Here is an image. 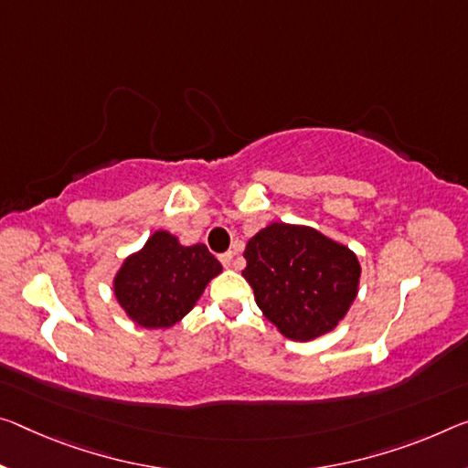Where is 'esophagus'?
<instances>
[{"label": "esophagus", "mask_w": 468, "mask_h": 468, "mask_svg": "<svg viewBox=\"0 0 468 468\" xmlns=\"http://www.w3.org/2000/svg\"><path fill=\"white\" fill-rule=\"evenodd\" d=\"M218 261H220L222 266H231V262H233V251H225V254H220Z\"/></svg>", "instance_id": "34e87169"}]
</instances>
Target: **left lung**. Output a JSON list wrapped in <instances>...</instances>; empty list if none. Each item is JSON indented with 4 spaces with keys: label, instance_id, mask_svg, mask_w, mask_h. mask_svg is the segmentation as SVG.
Listing matches in <instances>:
<instances>
[{
    "label": "left lung",
    "instance_id": "1",
    "mask_svg": "<svg viewBox=\"0 0 468 468\" xmlns=\"http://www.w3.org/2000/svg\"><path fill=\"white\" fill-rule=\"evenodd\" d=\"M243 256L256 303L293 341L335 329L358 293V258L314 229L272 222L251 237Z\"/></svg>",
    "mask_w": 468,
    "mask_h": 468
}]
</instances>
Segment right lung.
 <instances>
[{"label": "right lung", "mask_w": 468, "mask_h": 468, "mask_svg": "<svg viewBox=\"0 0 468 468\" xmlns=\"http://www.w3.org/2000/svg\"><path fill=\"white\" fill-rule=\"evenodd\" d=\"M222 271L204 243L185 248L166 231L154 233L114 279L116 300L147 329L173 327L196 306L207 281Z\"/></svg>", "instance_id": "obj_1"}]
</instances>
